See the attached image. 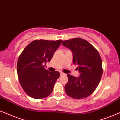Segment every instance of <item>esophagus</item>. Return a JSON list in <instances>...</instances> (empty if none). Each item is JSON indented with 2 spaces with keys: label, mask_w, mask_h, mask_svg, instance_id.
<instances>
[{
  "label": "esophagus",
  "mask_w": 120,
  "mask_h": 120,
  "mask_svg": "<svg viewBox=\"0 0 120 120\" xmlns=\"http://www.w3.org/2000/svg\"><path fill=\"white\" fill-rule=\"evenodd\" d=\"M65 74L64 73L62 72H60V76H63V75H65Z\"/></svg>",
  "instance_id": "1"
}]
</instances>
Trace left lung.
Masks as SVG:
<instances>
[{"instance_id":"1","label":"left lung","mask_w":120,"mask_h":120,"mask_svg":"<svg viewBox=\"0 0 120 120\" xmlns=\"http://www.w3.org/2000/svg\"><path fill=\"white\" fill-rule=\"evenodd\" d=\"M62 44L69 48L73 54V63L78 65L80 73L76 77L68 74V82L65 86L67 95L81 99L94 92L103 74L102 61L98 50L88 41L79 38L66 40Z\"/></svg>"}]
</instances>
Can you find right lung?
<instances>
[{
	"label": "right lung",
	"mask_w": 120,
	"mask_h": 120,
	"mask_svg": "<svg viewBox=\"0 0 120 120\" xmlns=\"http://www.w3.org/2000/svg\"><path fill=\"white\" fill-rule=\"evenodd\" d=\"M61 41L62 40H35L19 56L17 64L19 82L31 98H44L52 93L60 72L49 71L44 68V65L50 61Z\"/></svg>",
	"instance_id": "1"
}]
</instances>
